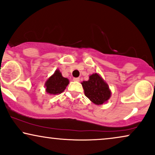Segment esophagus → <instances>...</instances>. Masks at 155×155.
Returning <instances> with one entry per match:
<instances>
[{"label": "esophagus", "mask_w": 155, "mask_h": 155, "mask_svg": "<svg viewBox=\"0 0 155 155\" xmlns=\"http://www.w3.org/2000/svg\"><path fill=\"white\" fill-rule=\"evenodd\" d=\"M73 80H74V81H80V79H79V77H78V78H74Z\"/></svg>", "instance_id": "obj_1"}]
</instances>
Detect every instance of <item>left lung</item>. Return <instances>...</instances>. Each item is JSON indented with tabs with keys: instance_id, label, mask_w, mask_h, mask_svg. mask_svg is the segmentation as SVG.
Listing matches in <instances>:
<instances>
[{
	"instance_id": "1",
	"label": "left lung",
	"mask_w": 155,
	"mask_h": 155,
	"mask_svg": "<svg viewBox=\"0 0 155 155\" xmlns=\"http://www.w3.org/2000/svg\"><path fill=\"white\" fill-rule=\"evenodd\" d=\"M81 84L86 97L95 104H102L110 97L111 91L108 85L99 74H92L89 81H83Z\"/></svg>"
}]
</instances>
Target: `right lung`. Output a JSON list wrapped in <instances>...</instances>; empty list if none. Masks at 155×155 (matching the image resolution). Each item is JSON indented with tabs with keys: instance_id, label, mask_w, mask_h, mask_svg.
Segmentation results:
<instances>
[{
	"instance_id": "right-lung-1",
	"label": "right lung",
	"mask_w": 155,
	"mask_h": 155,
	"mask_svg": "<svg viewBox=\"0 0 155 155\" xmlns=\"http://www.w3.org/2000/svg\"><path fill=\"white\" fill-rule=\"evenodd\" d=\"M68 83V79L63 77L61 72L56 70L54 75L51 76L46 82V92L51 94H58L65 90Z\"/></svg>"
}]
</instances>
